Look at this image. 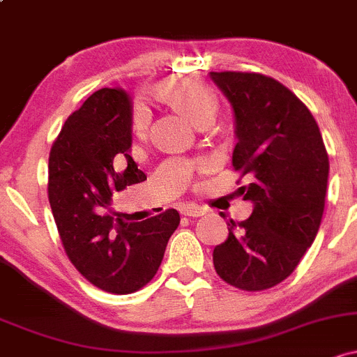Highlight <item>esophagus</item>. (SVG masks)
I'll return each instance as SVG.
<instances>
[{
  "instance_id": "esophagus-1",
  "label": "esophagus",
  "mask_w": 357,
  "mask_h": 357,
  "mask_svg": "<svg viewBox=\"0 0 357 357\" xmlns=\"http://www.w3.org/2000/svg\"><path fill=\"white\" fill-rule=\"evenodd\" d=\"M183 216H189V218H199V216H204L206 209H202L201 206H195V204H187L185 208L182 209Z\"/></svg>"
}]
</instances>
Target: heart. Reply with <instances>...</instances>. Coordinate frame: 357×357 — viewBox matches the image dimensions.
<instances>
[{
  "instance_id": "heart-1",
  "label": "heart",
  "mask_w": 357,
  "mask_h": 357,
  "mask_svg": "<svg viewBox=\"0 0 357 357\" xmlns=\"http://www.w3.org/2000/svg\"><path fill=\"white\" fill-rule=\"evenodd\" d=\"M158 97L170 103L174 109L183 114L195 126L213 122L218 112V97L216 91L208 83L201 82L197 78H174L170 82H165L156 88ZM132 131L139 139H146L149 131V112L144 107H137L132 116ZM165 167H172L182 174V177L189 175V165L178 162H168ZM197 168H206L208 162L199 160L195 163Z\"/></svg>"
}]
</instances>
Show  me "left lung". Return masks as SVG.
<instances>
[{
	"label": "left lung",
	"instance_id": "8db88e82",
	"mask_svg": "<svg viewBox=\"0 0 357 357\" xmlns=\"http://www.w3.org/2000/svg\"><path fill=\"white\" fill-rule=\"evenodd\" d=\"M235 114L233 168L254 204L250 218L229 220L228 238L213 252L228 284L264 291L293 274L315 240L325 208L328 155L312 112L296 95L259 73H209Z\"/></svg>",
	"mask_w": 357,
	"mask_h": 357
}]
</instances>
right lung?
<instances>
[{"label": "right lung", "mask_w": 357, "mask_h": 357, "mask_svg": "<svg viewBox=\"0 0 357 357\" xmlns=\"http://www.w3.org/2000/svg\"><path fill=\"white\" fill-rule=\"evenodd\" d=\"M131 98L102 88L64 122L49 155V202L73 266L91 284L114 294L146 286L180 223L175 209L143 221L112 213V194L146 180L129 149Z\"/></svg>", "instance_id": "right-lung-1"}]
</instances>
